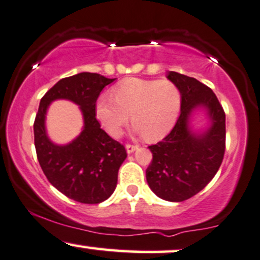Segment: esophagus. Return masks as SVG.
Here are the masks:
<instances>
[{"instance_id": "esophagus-1", "label": "esophagus", "mask_w": 260, "mask_h": 260, "mask_svg": "<svg viewBox=\"0 0 260 260\" xmlns=\"http://www.w3.org/2000/svg\"><path fill=\"white\" fill-rule=\"evenodd\" d=\"M137 147H139V146H137V145H131V143H126V152L129 154L133 153L134 151H136Z\"/></svg>"}]
</instances>
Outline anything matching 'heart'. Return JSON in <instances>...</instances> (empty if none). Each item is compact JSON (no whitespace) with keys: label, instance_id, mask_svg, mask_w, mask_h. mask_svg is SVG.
I'll return each instance as SVG.
<instances>
[{"label":"heart","instance_id":"heart-1","mask_svg":"<svg viewBox=\"0 0 260 260\" xmlns=\"http://www.w3.org/2000/svg\"><path fill=\"white\" fill-rule=\"evenodd\" d=\"M181 108L179 87L169 80L127 79L117 85L112 96L96 101V117L109 135L117 137L129 120L147 140H158L172 130Z\"/></svg>","mask_w":260,"mask_h":260}]
</instances>
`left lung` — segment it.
<instances>
[{"mask_svg": "<svg viewBox=\"0 0 260 260\" xmlns=\"http://www.w3.org/2000/svg\"><path fill=\"white\" fill-rule=\"evenodd\" d=\"M181 93V113L175 126L161 141L149 146L151 163L146 179L158 197L182 202L202 191L215 176L225 153V112L212 88L176 72L167 76ZM202 106L209 113L211 127L197 136L188 123L191 112Z\"/></svg>", "mask_w": 260, "mask_h": 260, "instance_id": "obj_1", "label": "left lung"}]
</instances>
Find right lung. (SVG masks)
I'll return each mask as SVG.
<instances>
[{"instance_id": "right-lung-1", "label": "right lung", "mask_w": 260, "mask_h": 260, "mask_svg": "<svg viewBox=\"0 0 260 260\" xmlns=\"http://www.w3.org/2000/svg\"><path fill=\"white\" fill-rule=\"evenodd\" d=\"M114 80L96 73H79L60 79L40 101L34 121L40 167L58 191L76 202L97 204L111 197L117 186L119 168L127 155L124 145L101 129L94 111L101 91ZM60 98L80 105L84 115V130L66 146L51 143L44 129L48 106Z\"/></svg>"}]
</instances>
